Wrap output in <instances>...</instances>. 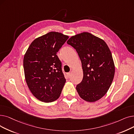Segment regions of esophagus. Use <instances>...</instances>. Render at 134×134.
I'll use <instances>...</instances> for the list:
<instances>
[{
    "label": "esophagus",
    "instance_id": "34e87169",
    "mask_svg": "<svg viewBox=\"0 0 134 134\" xmlns=\"http://www.w3.org/2000/svg\"><path fill=\"white\" fill-rule=\"evenodd\" d=\"M67 77H68V78H70L71 77V72H69V73H68L67 74Z\"/></svg>",
    "mask_w": 134,
    "mask_h": 134
}]
</instances>
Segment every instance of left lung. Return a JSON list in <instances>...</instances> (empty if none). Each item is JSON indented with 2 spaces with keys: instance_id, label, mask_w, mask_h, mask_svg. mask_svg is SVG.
I'll use <instances>...</instances> for the list:
<instances>
[{
  "instance_id": "8db88e82",
  "label": "left lung",
  "mask_w": 134,
  "mask_h": 134,
  "mask_svg": "<svg viewBox=\"0 0 134 134\" xmlns=\"http://www.w3.org/2000/svg\"><path fill=\"white\" fill-rule=\"evenodd\" d=\"M67 43L74 48L81 62L83 78L76 86L80 97L93 102L105 95L114 78L112 55L103 40L88 32L69 38Z\"/></svg>"
}]
</instances>
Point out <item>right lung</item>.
Returning <instances> with one entry per match:
<instances>
[{"mask_svg":"<svg viewBox=\"0 0 134 134\" xmlns=\"http://www.w3.org/2000/svg\"><path fill=\"white\" fill-rule=\"evenodd\" d=\"M68 38L61 33L49 32L34 40L24 56L27 84L32 94L42 102H53L61 94L66 79L56 54Z\"/></svg>","mask_w":134,"mask_h":134,"instance_id":"obj_1","label":"right lung"}]
</instances>
